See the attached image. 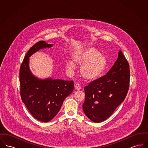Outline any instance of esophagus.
Instances as JSON below:
<instances>
[{
    "instance_id": "obj_1",
    "label": "esophagus",
    "mask_w": 148,
    "mask_h": 148,
    "mask_svg": "<svg viewBox=\"0 0 148 148\" xmlns=\"http://www.w3.org/2000/svg\"><path fill=\"white\" fill-rule=\"evenodd\" d=\"M75 89L76 90H80V89H81V86H80V85L79 84V83H76L75 85Z\"/></svg>"
}]
</instances>
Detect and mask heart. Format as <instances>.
I'll return each instance as SVG.
<instances>
[{
  "mask_svg": "<svg viewBox=\"0 0 148 148\" xmlns=\"http://www.w3.org/2000/svg\"><path fill=\"white\" fill-rule=\"evenodd\" d=\"M106 59L94 48H89L76 54L73 60H68L66 66L69 70H73L76 64L82 65L80 69L82 75L89 80H95L100 76L106 66Z\"/></svg>",
  "mask_w": 148,
  "mask_h": 148,
  "instance_id": "obj_1",
  "label": "heart"
}]
</instances>
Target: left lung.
I'll return each instance as SVG.
<instances>
[{"mask_svg": "<svg viewBox=\"0 0 148 148\" xmlns=\"http://www.w3.org/2000/svg\"><path fill=\"white\" fill-rule=\"evenodd\" d=\"M129 65L122 51L112 68L103 77L85 86L83 109L95 123L108 119L124 100L129 88Z\"/></svg>", "mask_w": 148, "mask_h": 148, "instance_id": "8db88e82", "label": "left lung"}]
</instances>
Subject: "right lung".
<instances>
[{"label": "right lung", "instance_id": "1", "mask_svg": "<svg viewBox=\"0 0 148 148\" xmlns=\"http://www.w3.org/2000/svg\"><path fill=\"white\" fill-rule=\"evenodd\" d=\"M52 46L45 41L36 42L27 52L19 71L21 100L33 116L42 122H48L56 116L64 99L74 89L73 80H42L30 71L29 58L39 50Z\"/></svg>", "mask_w": 148, "mask_h": 148}]
</instances>
